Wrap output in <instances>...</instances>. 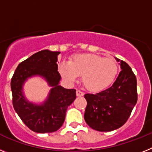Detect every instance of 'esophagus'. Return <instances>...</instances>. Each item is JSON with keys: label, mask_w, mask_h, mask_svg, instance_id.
Masks as SVG:
<instances>
[{"label": "esophagus", "mask_w": 152, "mask_h": 152, "mask_svg": "<svg viewBox=\"0 0 152 152\" xmlns=\"http://www.w3.org/2000/svg\"><path fill=\"white\" fill-rule=\"evenodd\" d=\"M76 94H77V96H84V94L82 91H80V90H77V91H76Z\"/></svg>", "instance_id": "34e87169"}]
</instances>
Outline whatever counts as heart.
Here are the masks:
<instances>
[{
  "label": "heart",
  "instance_id": "obj_1",
  "mask_svg": "<svg viewBox=\"0 0 152 152\" xmlns=\"http://www.w3.org/2000/svg\"><path fill=\"white\" fill-rule=\"evenodd\" d=\"M61 77L73 84L81 75L85 88L91 92H99L112 84L119 72L117 61L111 58L95 54H77L68 63L62 62L58 67Z\"/></svg>",
  "mask_w": 152,
  "mask_h": 152
}]
</instances>
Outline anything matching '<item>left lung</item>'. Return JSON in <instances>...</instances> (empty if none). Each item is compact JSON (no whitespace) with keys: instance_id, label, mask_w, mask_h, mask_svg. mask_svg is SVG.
<instances>
[{"instance_id":"8db88e82","label":"left lung","mask_w":152,"mask_h":152,"mask_svg":"<svg viewBox=\"0 0 152 152\" xmlns=\"http://www.w3.org/2000/svg\"><path fill=\"white\" fill-rule=\"evenodd\" d=\"M120 61L122 71L110 88L100 93L84 95L87 107L84 119L93 129L110 132L123 126L138 100L137 80L129 65Z\"/></svg>"}]
</instances>
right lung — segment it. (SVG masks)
<instances>
[{
	"mask_svg": "<svg viewBox=\"0 0 152 152\" xmlns=\"http://www.w3.org/2000/svg\"><path fill=\"white\" fill-rule=\"evenodd\" d=\"M60 52L42 50L19 64L11 79L13 108L24 124L38 133L57 131L64 123L67 109L76 98V90L58 85L61 75L58 72ZM34 75L43 77L53 87L47 100L41 105L30 103L22 93L25 80Z\"/></svg>",
	"mask_w": 152,
	"mask_h": 152,
	"instance_id": "obj_1",
	"label": "right lung"
}]
</instances>
